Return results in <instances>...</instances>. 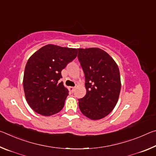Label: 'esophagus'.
Returning a JSON list of instances; mask_svg holds the SVG:
<instances>
[{
    "instance_id": "esophagus-1",
    "label": "esophagus",
    "mask_w": 156,
    "mask_h": 156,
    "mask_svg": "<svg viewBox=\"0 0 156 156\" xmlns=\"http://www.w3.org/2000/svg\"><path fill=\"white\" fill-rule=\"evenodd\" d=\"M69 91L70 92H73L75 91V87H69Z\"/></svg>"
}]
</instances>
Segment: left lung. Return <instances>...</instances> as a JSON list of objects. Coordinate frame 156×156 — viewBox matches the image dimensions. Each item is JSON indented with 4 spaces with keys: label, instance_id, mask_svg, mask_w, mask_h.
Segmentation results:
<instances>
[{
    "label": "left lung",
    "instance_id": "8db88e82",
    "mask_svg": "<svg viewBox=\"0 0 156 156\" xmlns=\"http://www.w3.org/2000/svg\"><path fill=\"white\" fill-rule=\"evenodd\" d=\"M78 50V60L85 76V96L78 100L80 112L93 120L102 119L114 109L119 98V68L106 51L98 47Z\"/></svg>",
    "mask_w": 156,
    "mask_h": 156
}]
</instances>
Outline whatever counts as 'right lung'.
Listing matches in <instances>:
<instances>
[{
  "label": "right lung",
  "mask_w": 156,
  "mask_h": 156,
  "mask_svg": "<svg viewBox=\"0 0 156 156\" xmlns=\"http://www.w3.org/2000/svg\"><path fill=\"white\" fill-rule=\"evenodd\" d=\"M75 48L49 44L33 54L26 64L23 88L28 105L34 112L50 116L62 109L69 95L61 71L77 56Z\"/></svg>",
  "instance_id": "add662e5"
}]
</instances>
